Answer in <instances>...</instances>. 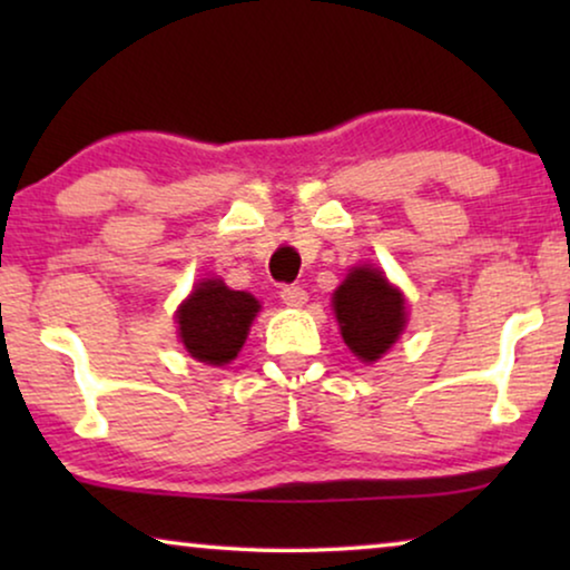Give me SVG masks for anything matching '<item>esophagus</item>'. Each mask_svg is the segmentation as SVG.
<instances>
[{
    "mask_svg": "<svg viewBox=\"0 0 570 570\" xmlns=\"http://www.w3.org/2000/svg\"><path fill=\"white\" fill-rule=\"evenodd\" d=\"M279 298H283L285 306L298 308V306H303V303H306L308 293L303 291L301 285H285V287H279Z\"/></svg>",
    "mask_w": 570,
    "mask_h": 570,
    "instance_id": "34e87169",
    "label": "esophagus"
}]
</instances>
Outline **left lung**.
Returning <instances> with one entry per match:
<instances>
[{
  "mask_svg": "<svg viewBox=\"0 0 570 570\" xmlns=\"http://www.w3.org/2000/svg\"><path fill=\"white\" fill-rule=\"evenodd\" d=\"M342 340L365 363L379 361L404 326L402 293L373 267H357L334 291Z\"/></svg>",
  "mask_w": 570,
  "mask_h": 570,
  "instance_id": "left-lung-1",
  "label": "left lung"
}]
</instances>
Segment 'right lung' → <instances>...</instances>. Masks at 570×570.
<instances>
[{
    "mask_svg": "<svg viewBox=\"0 0 570 570\" xmlns=\"http://www.w3.org/2000/svg\"><path fill=\"white\" fill-rule=\"evenodd\" d=\"M259 301L244 291H230L223 279H205L178 308L176 322L191 357L209 365H225L246 342Z\"/></svg>",
    "mask_w": 570,
    "mask_h": 570,
    "instance_id": "right-lung-1",
    "label": "right lung"
}]
</instances>
